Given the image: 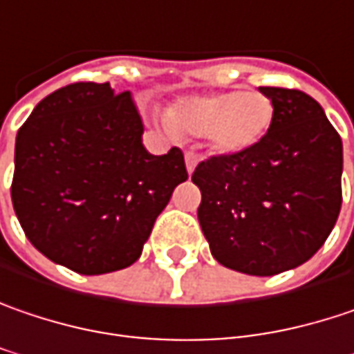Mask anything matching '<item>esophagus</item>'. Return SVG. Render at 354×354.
I'll return each instance as SVG.
<instances>
[{"label":"esophagus","mask_w":354,"mask_h":354,"mask_svg":"<svg viewBox=\"0 0 354 354\" xmlns=\"http://www.w3.org/2000/svg\"><path fill=\"white\" fill-rule=\"evenodd\" d=\"M196 164H198L196 154H194V152H186V170H188V174H192V172H194Z\"/></svg>","instance_id":"34e87169"}]
</instances>
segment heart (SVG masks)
Instances as JSON below:
<instances>
[{
	"label": "heart",
	"instance_id": "b5f03b06",
	"mask_svg": "<svg viewBox=\"0 0 354 354\" xmlns=\"http://www.w3.org/2000/svg\"><path fill=\"white\" fill-rule=\"evenodd\" d=\"M274 104L268 95L240 90L188 95L170 110L172 128L190 136H208L214 150L236 154L250 150L270 130Z\"/></svg>",
	"mask_w": 354,
	"mask_h": 354
}]
</instances>
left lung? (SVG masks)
Segmentation results:
<instances>
[{
  "instance_id": "8db88e82",
  "label": "left lung",
  "mask_w": 354,
  "mask_h": 354,
  "mask_svg": "<svg viewBox=\"0 0 354 354\" xmlns=\"http://www.w3.org/2000/svg\"><path fill=\"white\" fill-rule=\"evenodd\" d=\"M274 104L250 150L200 162L198 220L222 266L272 277L315 257L343 204V142L321 104L301 90L260 88Z\"/></svg>"
}]
</instances>
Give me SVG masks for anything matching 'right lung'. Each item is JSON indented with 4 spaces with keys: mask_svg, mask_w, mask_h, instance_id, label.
Here are the masks:
<instances>
[{
    "mask_svg": "<svg viewBox=\"0 0 354 354\" xmlns=\"http://www.w3.org/2000/svg\"><path fill=\"white\" fill-rule=\"evenodd\" d=\"M130 92L75 82L46 95L15 138L11 202L33 246L80 274L140 259L158 214L188 178L184 154L152 156Z\"/></svg>",
    "mask_w": 354,
    "mask_h": 354,
    "instance_id": "1",
    "label": "right lung"
}]
</instances>
